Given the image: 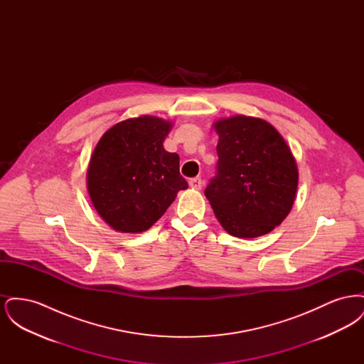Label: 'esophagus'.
Returning <instances> with one entry per match:
<instances>
[{"mask_svg":"<svg viewBox=\"0 0 364 364\" xmlns=\"http://www.w3.org/2000/svg\"><path fill=\"white\" fill-rule=\"evenodd\" d=\"M190 187L192 190H202V187H203L202 178H200V177H193V178H191Z\"/></svg>","mask_w":364,"mask_h":364,"instance_id":"obj_1","label":"esophagus"}]
</instances>
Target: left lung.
Here are the masks:
<instances>
[{
	"label": "left lung",
	"mask_w": 364,
	"mask_h": 364,
	"mask_svg": "<svg viewBox=\"0 0 364 364\" xmlns=\"http://www.w3.org/2000/svg\"><path fill=\"white\" fill-rule=\"evenodd\" d=\"M217 174L205 195L235 237L254 239L279 225L294 206L299 172L285 139L270 122L237 114L213 122Z\"/></svg>",
	"instance_id": "1"
}]
</instances>
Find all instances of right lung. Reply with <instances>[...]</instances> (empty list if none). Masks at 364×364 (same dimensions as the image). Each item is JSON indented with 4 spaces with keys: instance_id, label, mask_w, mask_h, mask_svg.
Returning a JSON list of instances; mask_svg holds the SVG:
<instances>
[{
    "instance_id": "right-lung-1",
    "label": "right lung",
    "mask_w": 364,
    "mask_h": 364,
    "mask_svg": "<svg viewBox=\"0 0 364 364\" xmlns=\"http://www.w3.org/2000/svg\"><path fill=\"white\" fill-rule=\"evenodd\" d=\"M173 122L140 116L114 124L95 146L87 169V191L100 217L122 233L156 224L188 188L180 158L164 149Z\"/></svg>"
}]
</instances>
